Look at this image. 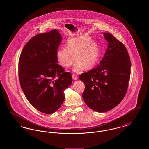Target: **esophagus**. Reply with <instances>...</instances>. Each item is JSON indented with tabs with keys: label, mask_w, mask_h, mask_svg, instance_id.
<instances>
[{
	"label": "esophagus",
	"mask_w": 149,
	"mask_h": 149,
	"mask_svg": "<svg viewBox=\"0 0 149 149\" xmlns=\"http://www.w3.org/2000/svg\"><path fill=\"white\" fill-rule=\"evenodd\" d=\"M72 79H73L74 80H78V77H77L75 74H72Z\"/></svg>",
	"instance_id": "obj_1"
}]
</instances>
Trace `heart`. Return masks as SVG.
Segmentation results:
<instances>
[{"mask_svg":"<svg viewBox=\"0 0 149 149\" xmlns=\"http://www.w3.org/2000/svg\"><path fill=\"white\" fill-rule=\"evenodd\" d=\"M56 56L61 65L66 68L71 66L75 57L77 63L74 66L73 71L79 72L84 68L86 70L93 68L99 60V52L97 43L88 36H80L69 40L66 48H59Z\"/></svg>","mask_w":149,"mask_h":149,"instance_id":"b5f03b06","label":"heart"}]
</instances>
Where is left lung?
Here are the masks:
<instances>
[{"mask_svg": "<svg viewBox=\"0 0 149 149\" xmlns=\"http://www.w3.org/2000/svg\"><path fill=\"white\" fill-rule=\"evenodd\" d=\"M108 42L99 65L81 74L84 82L83 98L93 111L106 112L117 106L125 97L130 78L131 61L125 46L109 33H103Z\"/></svg>", "mask_w": 149, "mask_h": 149, "instance_id": "left-lung-1", "label": "left lung"}]
</instances>
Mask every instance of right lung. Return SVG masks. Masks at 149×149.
<instances>
[{
    "label": "right lung",
    "mask_w": 149,
    "mask_h": 149,
    "mask_svg": "<svg viewBox=\"0 0 149 149\" xmlns=\"http://www.w3.org/2000/svg\"><path fill=\"white\" fill-rule=\"evenodd\" d=\"M62 36L57 29L37 35L24 46L19 61V79L29 102L43 113H53L64 102L72 83L70 72L58 63L56 52Z\"/></svg>",
    "instance_id": "right-lung-1"
}]
</instances>
